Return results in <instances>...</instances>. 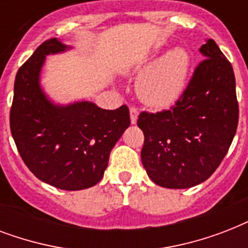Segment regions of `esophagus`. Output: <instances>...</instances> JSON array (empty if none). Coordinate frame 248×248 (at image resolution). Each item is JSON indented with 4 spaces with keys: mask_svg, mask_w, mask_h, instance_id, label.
Returning a JSON list of instances; mask_svg holds the SVG:
<instances>
[{
    "mask_svg": "<svg viewBox=\"0 0 248 248\" xmlns=\"http://www.w3.org/2000/svg\"><path fill=\"white\" fill-rule=\"evenodd\" d=\"M138 116H139V109L135 108V107H131V108H130V120H131L132 124H136Z\"/></svg>",
    "mask_w": 248,
    "mask_h": 248,
    "instance_id": "1",
    "label": "esophagus"
}]
</instances>
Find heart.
<instances>
[{
	"mask_svg": "<svg viewBox=\"0 0 248 248\" xmlns=\"http://www.w3.org/2000/svg\"><path fill=\"white\" fill-rule=\"evenodd\" d=\"M189 69L190 56L184 48H175L163 58L148 63L143 68L148 73L139 82L140 97L155 108L172 105L184 93Z\"/></svg>",
	"mask_w": 248,
	"mask_h": 248,
	"instance_id": "1",
	"label": "heart"
}]
</instances>
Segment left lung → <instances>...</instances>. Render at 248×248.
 Returning a JSON list of instances; mask_svg holds the SVG:
<instances>
[{"mask_svg":"<svg viewBox=\"0 0 248 248\" xmlns=\"http://www.w3.org/2000/svg\"><path fill=\"white\" fill-rule=\"evenodd\" d=\"M204 59L184 93L167 110L141 112V162L159 186L192 188L207 180L229 151L238 126V101L231 62L214 40L200 48Z\"/></svg>","mask_w":248,"mask_h":248,"instance_id":"8db88e82","label":"left lung"}]
</instances>
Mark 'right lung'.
Masks as SVG:
<instances>
[{
  "instance_id": "obj_1",
  "label": "right lung",
  "mask_w": 248,
  "mask_h": 248,
  "mask_svg": "<svg viewBox=\"0 0 248 248\" xmlns=\"http://www.w3.org/2000/svg\"><path fill=\"white\" fill-rule=\"evenodd\" d=\"M67 48L50 38L19 68L10 130L34 176L55 188L81 190L101 180L110 151L130 126V112L127 105L107 110L89 101L60 107L48 100L40 86L45 56Z\"/></svg>"
}]
</instances>
